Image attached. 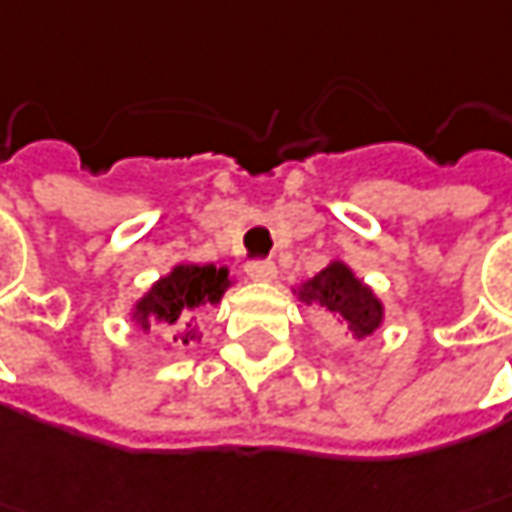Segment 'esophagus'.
Instances as JSON below:
<instances>
[{
	"instance_id": "esophagus-1",
	"label": "esophagus",
	"mask_w": 512,
	"mask_h": 512,
	"mask_svg": "<svg viewBox=\"0 0 512 512\" xmlns=\"http://www.w3.org/2000/svg\"><path fill=\"white\" fill-rule=\"evenodd\" d=\"M275 263L272 260H249L246 263V275L252 280H272L275 278Z\"/></svg>"
}]
</instances>
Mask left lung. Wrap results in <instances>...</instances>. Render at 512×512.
<instances>
[{
	"label": "left lung",
	"instance_id": "8db88e82",
	"mask_svg": "<svg viewBox=\"0 0 512 512\" xmlns=\"http://www.w3.org/2000/svg\"><path fill=\"white\" fill-rule=\"evenodd\" d=\"M298 298L306 306L315 303L326 312L338 315L355 338H367L384 323V303L341 260H332L315 278L300 283Z\"/></svg>",
	"mask_w": 512,
	"mask_h": 512
}]
</instances>
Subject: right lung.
<instances>
[{
  "mask_svg": "<svg viewBox=\"0 0 512 512\" xmlns=\"http://www.w3.org/2000/svg\"><path fill=\"white\" fill-rule=\"evenodd\" d=\"M232 286L229 269L226 266H197V263H180L160 278L143 298L134 303L131 318L140 323L143 329L151 326V321L177 326L174 341L183 344H197L200 332L194 326V309L206 303H220L223 292Z\"/></svg>",
  "mask_w": 512,
  "mask_h": 512,
  "instance_id": "right-lung-1",
  "label": "right lung"
}]
</instances>
